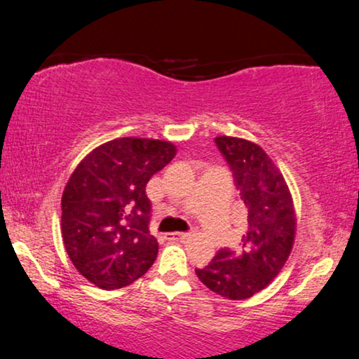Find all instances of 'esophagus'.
Instances as JSON below:
<instances>
[{
    "mask_svg": "<svg viewBox=\"0 0 359 359\" xmlns=\"http://www.w3.org/2000/svg\"><path fill=\"white\" fill-rule=\"evenodd\" d=\"M189 237H191V233H188V232H173V233L166 235V240H176V242H181V240H186Z\"/></svg>",
    "mask_w": 359,
    "mask_h": 359,
    "instance_id": "34e87169",
    "label": "esophagus"
}]
</instances>
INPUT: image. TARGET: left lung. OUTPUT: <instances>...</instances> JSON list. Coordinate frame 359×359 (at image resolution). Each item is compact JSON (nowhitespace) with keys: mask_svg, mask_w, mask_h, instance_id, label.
<instances>
[{"mask_svg":"<svg viewBox=\"0 0 359 359\" xmlns=\"http://www.w3.org/2000/svg\"><path fill=\"white\" fill-rule=\"evenodd\" d=\"M215 144L233 171L247 209V230L240 252L220 250L196 274L212 292L242 301L266 287L287 262L296 238V210L281 170L262 147L227 135L215 137Z\"/></svg>","mask_w":359,"mask_h":359,"instance_id":"left-lung-1","label":"left lung"}]
</instances>
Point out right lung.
Segmentation results:
<instances>
[{
	"label": "right lung",
	"instance_id": "obj_1",
	"mask_svg": "<svg viewBox=\"0 0 359 359\" xmlns=\"http://www.w3.org/2000/svg\"><path fill=\"white\" fill-rule=\"evenodd\" d=\"M176 155L171 142L121 137L90 151L62 194V238L72 263L100 289H121L158 255L145 186Z\"/></svg>",
	"mask_w": 359,
	"mask_h": 359
}]
</instances>
